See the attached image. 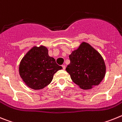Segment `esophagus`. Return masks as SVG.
Instances as JSON below:
<instances>
[{"instance_id":"obj_1","label":"esophagus","mask_w":122,"mask_h":122,"mask_svg":"<svg viewBox=\"0 0 122 122\" xmlns=\"http://www.w3.org/2000/svg\"><path fill=\"white\" fill-rule=\"evenodd\" d=\"M62 69H63L65 70V69H66L65 65H62Z\"/></svg>"}]
</instances>
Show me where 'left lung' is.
Instances as JSON below:
<instances>
[{
	"mask_svg": "<svg viewBox=\"0 0 122 122\" xmlns=\"http://www.w3.org/2000/svg\"><path fill=\"white\" fill-rule=\"evenodd\" d=\"M69 56L71 62L66 70L72 80L80 88H93L105 77L106 67L104 60L89 43L81 42Z\"/></svg>",
	"mask_w": 122,
	"mask_h": 122,
	"instance_id": "8db88e82",
	"label": "left lung"
}]
</instances>
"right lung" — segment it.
Listing matches in <instances>:
<instances>
[{
  "label": "right lung",
  "instance_id": "1",
  "mask_svg": "<svg viewBox=\"0 0 122 122\" xmlns=\"http://www.w3.org/2000/svg\"><path fill=\"white\" fill-rule=\"evenodd\" d=\"M62 67L48 55L46 46H34L24 55L19 66V73L27 86L41 90L51 83L54 74Z\"/></svg>",
  "mask_w": 122,
  "mask_h": 122
}]
</instances>
